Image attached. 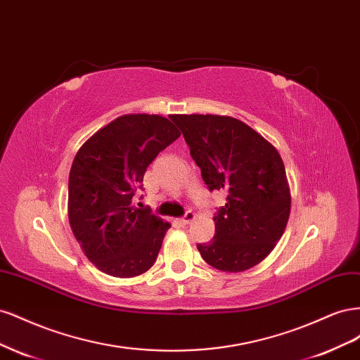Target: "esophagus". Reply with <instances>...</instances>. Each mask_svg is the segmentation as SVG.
Listing matches in <instances>:
<instances>
[{"mask_svg": "<svg viewBox=\"0 0 360 360\" xmlns=\"http://www.w3.org/2000/svg\"><path fill=\"white\" fill-rule=\"evenodd\" d=\"M193 219H195V213H193L192 210H188L186 213H184V216L181 217V219H180V222H181L183 225H188V224H191Z\"/></svg>", "mask_w": 360, "mask_h": 360, "instance_id": "obj_1", "label": "esophagus"}]
</instances>
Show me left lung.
Returning a JSON list of instances; mask_svg holds the SVG:
<instances>
[{
  "mask_svg": "<svg viewBox=\"0 0 360 360\" xmlns=\"http://www.w3.org/2000/svg\"><path fill=\"white\" fill-rule=\"evenodd\" d=\"M209 191H226L213 216L214 237L197 248L207 264L243 271L263 261L284 234L290 216L285 167L276 148L233 117L171 115Z\"/></svg>",
  "mask_w": 360,
  "mask_h": 360,
  "instance_id": "obj_1",
  "label": "left lung"
}]
</instances>
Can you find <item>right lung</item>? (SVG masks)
<instances>
[{
  "instance_id": "1",
  "label": "right lung",
  "mask_w": 360,
  "mask_h": 360,
  "mask_svg": "<svg viewBox=\"0 0 360 360\" xmlns=\"http://www.w3.org/2000/svg\"><path fill=\"white\" fill-rule=\"evenodd\" d=\"M179 136L165 117L129 114L96 132L75 156L69 221L86 258L103 274L132 278L155 264L171 225L132 198L150 163Z\"/></svg>"
}]
</instances>
